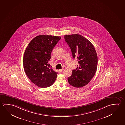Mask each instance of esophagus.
<instances>
[{
	"instance_id": "obj_1",
	"label": "esophagus",
	"mask_w": 125,
	"mask_h": 125,
	"mask_svg": "<svg viewBox=\"0 0 125 125\" xmlns=\"http://www.w3.org/2000/svg\"><path fill=\"white\" fill-rule=\"evenodd\" d=\"M63 69H60L59 72H63Z\"/></svg>"
}]
</instances>
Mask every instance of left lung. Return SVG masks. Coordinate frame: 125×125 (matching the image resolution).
I'll return each instance as SVG.
<instances>
[{
  "label": "left lung",
  "mask_w": 125,
  "mask_h": 125,
  "mask_svg": "<svg viewBox=\"0 0 125 125\" xmlns=\"http://www.w3.org/2000/svg\"><path fill=\"white\" fill-rule=\"evenodd\" d=\"M66 42L71 49L72 56L78 65L68 78L70 84L81 88L92 79L97 68L98 57L94 47L88 39L79 34L64 35Z\"/></svg>",
  "instance_id": "left-lung-1"
}]
</instances>
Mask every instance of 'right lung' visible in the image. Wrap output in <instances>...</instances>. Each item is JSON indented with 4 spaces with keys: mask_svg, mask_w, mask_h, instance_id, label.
Returning <instances> with one entry per match:
<instances>
[{
    "mask_svg": "<svg viewBox=\"0 0 125 125\" xmlns=\"http://www.w3.org/2000/svg\"><path fill=\"white\" fill-rule=\"evenodd\" d=\"M61 37L39 35L30 42L25 50L23 64L27 76L40 88H47L55 82L57 72H54L48 62L51 53Z\"/></svg>",
    "mask_w": 125,
    "mask_h": 125,
    "instance_id": "right-lung-1",
    "label": "right lung"
}]
</instances>
